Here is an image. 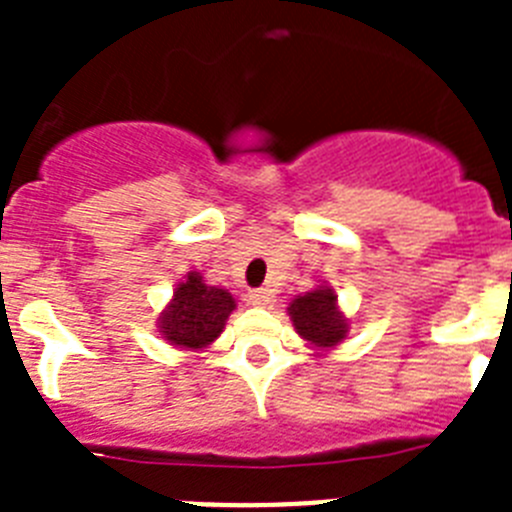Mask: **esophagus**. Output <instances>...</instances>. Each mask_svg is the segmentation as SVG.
Masks as SVG:
<instances>
[{
	"label": "esophagus",
	"mask_w": 512,
	"mask_h": 512,
	"mask_svg": "<svg viewBox=\"0 0 512 512\" xmlns=\"http://www.w3.org/2000/svg\"><path fill=\"white\" fill-rule=\"evenodd\" d=\"M248 302H251V305H256V307H269L271 302H274V295H271V289H251V292H248Z\"/></svg>",
	"instance_id": "esophagus-1"
}]
</instances>
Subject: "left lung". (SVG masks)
<instances>
[{"label": "left lung", "mask_w": 512, "mask_h": 512, "mask_svg": "<svg viewBox=\"0 0 512 512\" xmlns=\"http://www.w3.org/2000/svg\"><path fill=\"white\" fill-rule=\"evenodd\" d=\"M295 330L318 351L333 348L346 338V315L338 310V295L330 287H318L295 297L287 307Z\"/></svg>", "instance_id": "left-lung-1"}]
</instances>
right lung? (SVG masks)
<instances>
[{"instance_id": "obj_1", "label": "right lung", "mask_w": 512, "mask_h": 512, "mask_svg": "<svg viewBox=\"0 0 512 512\" xmlns=\"http://www.w3.org/2000/svg\"><path fill=\"white\" fill-rule=\"evenodd\" d=\"M233 310L235 300L228 289L210 287L200 271H189L176 284L174 297L158 318V328L171 346L200 351L223 333Z\"/></svg>"}]
</instances>
